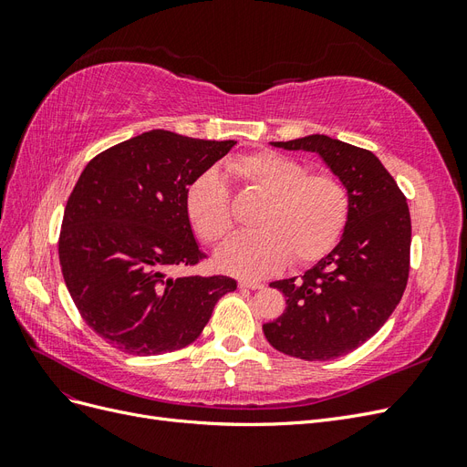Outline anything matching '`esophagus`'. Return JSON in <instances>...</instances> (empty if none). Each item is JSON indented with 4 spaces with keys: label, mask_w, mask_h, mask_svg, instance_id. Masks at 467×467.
Returning <instances> with one entry per match:
<instances>
[{
    "label": "esophagus",
    "mask_w": 467,
    "mask_h": 467,
    "mask_svg": "<svg viewBox=\"0 0 467 467\" xmlns=\"http://www.w3.org/2000/svg\"><path fill=\"white\" fill-rule=\"evenodd\" d=\"M239 288L244 290H261L263 285L257 280H239Z\"/></svg>",
    "instance_id": "esophagus-1"
}]
</instances>
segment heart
I'll use <instances>...</instances> for the list:
<instances>
[{
  "mask_svg": "<svg viewBox=\"0 0 467 467\" xmlns=\"http://www.w3.org/2000/svg\"><path fill=\"white\" fill-rule=\"evenodd\" d=\"M228 169L265 202L253 222L257 234L235 237L218 251L223 271L261 278L288 261L294 266L314 265L338 244L352 204L341 177L309 173L306 163L278 151L239 155L228 161ZM185 208L192 230L208 245L234 232L232 194L216 171H204L191 182Z\"/></svg>",
  "mask_w": 467,
  "mask_h": 467,
  "instance_id": "b5f03b06",
  "label": "heart"
}]
</instances>
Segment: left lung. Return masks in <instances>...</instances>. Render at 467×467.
Instances as JSON below:
<instances>
[{
	"label": "left lung",
	"instance_id": "left-lung-1",
	"mask_svg": "<svg viewBox=\"0 0 467 467\" xmlns=\"http://www.w3.org/2000/svg\"><path fill=\"white\" fill-rule=\"evenodd\" d=\"M276 148L316 151L350 191L341 242L302 276L273 282L286 309L263 325L266 341L288 357L331 360L374 337L400 304L411 259L405 194L376 155L312 134Z\"/></svg>",
	"mask_w": 467,
	"mask_h": 467
}]
</instances>
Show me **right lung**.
Wrapping results in <instances>:
<instances>
[{
	"mask_svg": "<svg viewBox=\"0 0 467 467\" xmlns=\"http://www.w3.org/2000/svg\"><path fill=\"white\" fill-rule=\"evenodd\" d=\"M235 146L151 130L86 165L69 194L58 255L83 321L138 357L185 348L234 292L230 276H167L206 259L185 208L191 182Z\"/></svg>",
	"mask_w": 467,
	"mask_h": 467,
	"instance_id": "obj_1",
	"label": "right lung"
}]
</instances>
